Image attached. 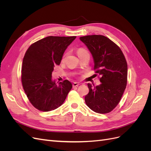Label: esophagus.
Listing matches in <instances>:
<instances>
[{
	"label": "esophagus",
	"mask_w": 151,
	"mask_h": 151,
	"mask_svg": "<svg viewBox=\"0 0 151 151\" xmlns=\"http://www.w3.org/2000/svg\"><path fill=\"white\" fill-rule=\"evenodd\" d=\"M79 85V84L78 83H74L72 84V86H73V88H75V87H77Z\"/></svg>",
	"instance_id": "1"
}]
</instances>
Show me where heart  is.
Instances as JSON below:
<instances>
[{"mask_svg": "<svg viewBox=\"0 0 151 151\" xmlns=\"http://www.w3.org/2000/svg\"><path fill=\"white\" fill-rule=\"evenodd\" d=\"M77 55H78L79 57H81L82 55H83L84 54H86V53H89L87 51V50L83 48H79L77 49ZM65 56V55H64L63 56V58H62V60H63L64 59V57Z\"/></svg>", "mask_w": 151, "mask_h": 151, "instance_id": "heart-1", "label": "heart"}]
</instances>
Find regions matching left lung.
<instances>
[{
  "label": "left lung",
  "instance_id": "8db88e82",
  "mask_svg": "<svg viewBox=\"0 0 151 151\" xmlns=\"http://www.w3.org/2000/svg\"><path fill=\"white\" fill-rule=\"evenodd\" d=\"M80 40L89 50L94 61V70L101 77V84L92 87L85 102L98 113L111 112L119 103L127 84V63L122 51L111 40L103 35H88Z\"/></svg>",
  "mask_w": 151,
  "mask_h": 151
}]
</instances>
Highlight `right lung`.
Returning <instances> with one entry per match:
<instances>
[{
	"mask_svg": "<svg viewBox=\"0 0 151 151\" xmlns=\"http://www.w3.org/2000/svg\"><path fill=\"white\" fill-rule=\"evenodd\" d=\"M76 36H50L33 43L22 60L21 82L29 102L40 111H50L63 103L72 85L52 79L53 68L60 65L65 50Z\"/></svg>",
	"mask_w": 151,
	"mask_h": 151,
	"instance_id": "add662e5",
	"label": "right lung"
}]
</instances>
